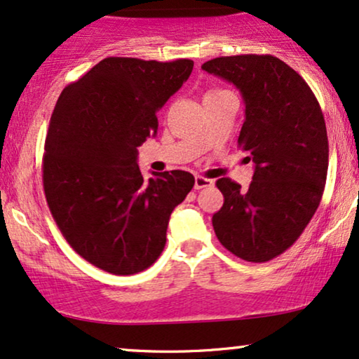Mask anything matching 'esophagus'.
<instances>
[{"label": "esophagus", "instance_id": "1", "mask_svg": "<svg viewBox=\"0 0 359 359\" xmlns=\"http://www.w3.org/2000/svg\"><path fill=\"white\" fill-rule=\"evenodd\" d=\"M212 185H213V180L205 179V177H202V175H195V184H194V187L197 189V190L205 189V187H212Z\"/></svg>", "mask_w": 359, "mask_h": 359}]
</instances>
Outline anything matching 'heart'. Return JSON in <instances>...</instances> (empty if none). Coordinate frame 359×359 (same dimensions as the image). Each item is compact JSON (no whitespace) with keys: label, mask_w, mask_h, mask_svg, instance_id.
<instances>
[{"label":"heart","mask_w":359,"mask_h":359,"mask_svg":"<svg viewBox=\"0 0 359 359\" xmlns=\"http://www.w3.org/2000/svg\"><path fill=\"white\" fill-rule=\"evenodd\" d=\"M217 93H224V90H222V89H212V90H208L207 96H208V94H217Z\"/></svg>","instance_id":"heart-1"}]
</instances>
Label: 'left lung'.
<instances>
[{"label":"left lung","mask_w":359,"mask_h":359,"mask_svg":"<svg viewBox=\"0 0 359 359\" xmlns=\"http://www.w3.org/2000/svg\"><path fill=\"white\" fill-rule=\"evenodd\" d=\"M202 69L233 83L245 101L238 147L255 172L247 190L217 180L224 205L217 238L242 260L262 263L288 250L310 224L328 174L325 117L305 79L271 54L222 56Z\"/></svg>","instance_id":"8db88e82"}]
</instances>
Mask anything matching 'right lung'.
Masks as SVG:
<instances>
[{
  "mask_svg": "<svg viewBox=\"0 0 359 359\" xmlns=\"http://www.w3.org/2000/svg\"><path fill=\"white\" fill-rule=\"evenodd\" d=\"M190 59L106 57L66 86L44 142L43 187L62 237L112 275L149 269L165 247L170 213L195 179L170 170L144 180L137 147L157 133V111L182 88Z\"/></svg>",
  "mask_w": 359,
  "mask_h": 359,
  "instance_id": "right-lung-1",
  "label": "right lung"
}]
</instances>
